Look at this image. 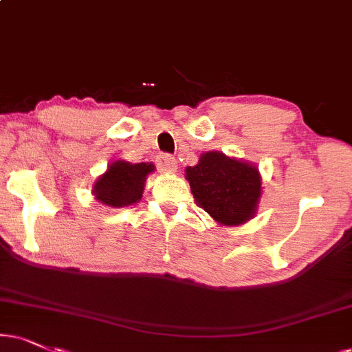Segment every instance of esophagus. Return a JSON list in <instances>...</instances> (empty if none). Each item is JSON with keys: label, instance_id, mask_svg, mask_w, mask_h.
Returning <instances> with one entry per match:
<instances>
[{"label": "esophagus", "instance_id": "34e87169", "mask_svg": "<svg viewBox=\"0 0 352 352\" xmlns=\"http://www.w3.org/2000/svg\"><path fill=\"white\" fill-rule=\"evenodd\" d=\"M158 168L162 173H175L177 168L175 156H171V155L158 156Z\"/></svg>", "mask_w": 352, "mask_h": 352}]
</instances>
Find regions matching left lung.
<instances>
[{
  "mask_svg": "<svg viewBox=\"0 0 352 352\" xmlns=\"http://www.w3.org/2000/svg\"><path fill=\"white\" fill-rule=\"evenodd\" d=\"M186 179L197 206L219 225L236 227L254 219L263 194L256 164L222 151H206L196 166L186 168Z\"/></svg>",
  "mask_w": 352,
  "mask_h": 352,
  "instance_id": "obj_1",
  "label": "left lung"
}]
</instances>
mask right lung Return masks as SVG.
Listing matches in <instances>:
<instances>
[{
    "label": "right lung",
    "mask_w": 352,
    "mask_h": 352,
    "mask_svg": "<svg viewBox=\"0 0 352 352\" xmlns=\"http://www.w3.org/2000/svg\"><path fill=\"white\" fill-rule=\"evenodd\" d=\"M155 171L153 163H130L114 160L93 184V196L102 206L120 209L140 201L146 177Z\"/></svg>",
    "instance_id": "1"
}]
</instances>
